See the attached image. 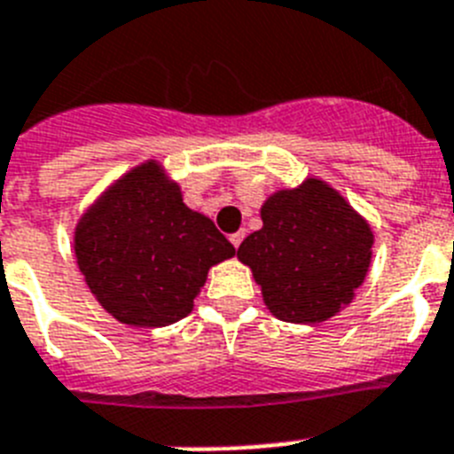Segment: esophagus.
<instances>
[{"label": "esophagus", "mask_w": 454, "mask_h": 454, "mask_svg": "<svg viewBox=\"0 0 454 454\" xmlns=\"http://www.w3.org/2000/svg\"><path fill=\"white\" fill-rule=\"evenodd\" d=\"M242 239H245V231H239V233L231 235V242H233V247H235V249H238V247L242 245Z\"/></svg>", "instance_id": "1"}]
</instances>
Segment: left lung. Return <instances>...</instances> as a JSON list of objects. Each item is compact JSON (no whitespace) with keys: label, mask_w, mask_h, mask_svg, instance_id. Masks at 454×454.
Segmentation results:
<instances>
[{"label":"left lung","mask_w":454,"mask_h":454,"mask_svg":"<svg viewBox=\"0 0 454 454\" xmlns=\"http://www.w3.org/2000/svg\"><path fill=\"white\" fill-rule=\"evenodd\" d=\"M261 219L238 258L254 272L268 309L286 323L333 318L367 277L374 245L367 221L321 180L270 196Z\"/></svg>","instance_id":"left-lung-1"}]
</instances>
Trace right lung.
<instances>
[{
	"instance_id": "right-lung-1",
	"label": "right lung",
	"mask_w": 454,
	"mask_h": 454,
	"mask_svg": "<svg viewBox=\"0 0 454 454\" xmlns=\"http://www.w3.org/2000/svg\"><path fill=\"white\" fill-rule=\"evenodd\" d=\"M235 247L182 203L180 186L147 161L110 186L75 228V258L108 314L136 327L184 318L207 270Z\"/></svg>"
}]
</instances>
